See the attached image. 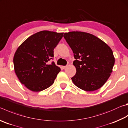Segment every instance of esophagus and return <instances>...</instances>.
<instances>
[{
	"mask_svg": "<svg viewBox=\"0 0 128 128\" xmlns=\"http://www.w3.org/2000/svg\"><path fill=\"white\" fill-rule=\"evenodd\" d=\"M66 66H62V68L64 69L66 68Z\"/></svg>",
	"mask_w": 128,
	"mask_h": 128,
	"instance_id": "34e87169",
	"label": "esophagus"
}]
</instances>
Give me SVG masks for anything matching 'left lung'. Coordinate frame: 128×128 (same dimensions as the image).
<instances>
[{"mask_svg":"<svg viewBox=\"0 0 128 128\" xmlns=\"http://www.w3.org/2000/svg\"><path fill=\"white\" fill-rule=\"evenodd\" d=\"M64 38L72 48L76 60V74L71 79L76 87L86 91H94L106 83L112 72L115 58L111 48L87 32L65 33Z\"/></svg>","mask_w":128,"mask_h":128,"instance_id":"8db88e82","label":"left lung"}]
</instances>
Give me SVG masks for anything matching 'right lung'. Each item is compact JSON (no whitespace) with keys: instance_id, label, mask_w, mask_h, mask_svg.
<instances>
[{"instance_id":"obj_1","label":"right lung","mask_w":128,"mask_h":128,"mask_svg":"<svg viewBox=\"0 0 128 128\" xmlns=\"http://www.w3.org/2000/svg\"><path fill=\"white\" fill-rule=\"evenodd\" d=\"M64 33L42 31L32 34L20 45L13 58L14 71L20 83L34 92H40L54 82L60 68L48 63Z\"/></svg>"}]
</instances>
